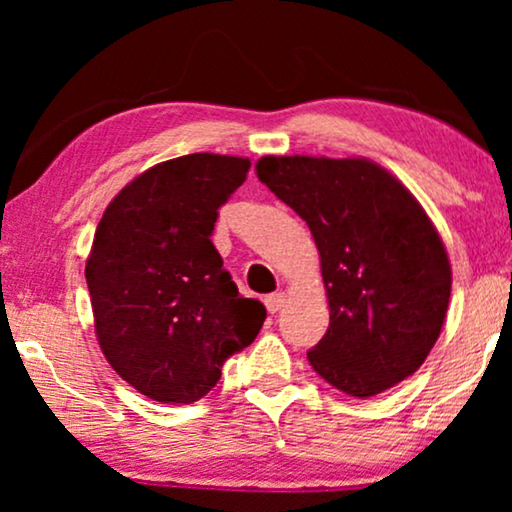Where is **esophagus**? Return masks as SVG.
<instances>
[{
	"instance_id": "1",
	"label": "esophagus",
	"mask_w": 512,
	"mask_h": 512,
	"mask_svg": "<svg viewBox=\"0 0 512 512\" xmlns=\"http://www.w3.org/2000/svg\"><path fill=\"white\" fill-rule=\"evenodd\" d=\"M284 303H286L284 293H272V296L265 298V307H268L270 314H277L284 307Z\"/></svg>"
}]
</instances>
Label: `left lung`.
<instances>
[{"label": "left lung", "mask_w": 512, "mask_h": 512, "mask_svg": "<svg viewBox=\"0 0 512 512\" xmlns=\"http://www.w3.org/2000/svg\"><path fill=\"white\" fill-rule=\"evenodd\" d=\"M256 174L317 242L331 321L307 352L312 368L354 398L410 377L452 291L445 244L415 195L368 158L265 156Z\"/></svg>", "instance_id": "obj_1"}]
</instances>
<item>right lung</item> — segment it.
I'll use <instances>...</instances> for the list:
<instances>
[{
	"mask_svg": "<svg viewBox=\"0 0 512 512\" xmlns=\"http://www.w3.org/2000/svg\"><path fill=\"white\" fill-rule=\"evenodd\" d=\"M249 158L191 153L132 179L97 223L86 261L109 366L158 403H195L228 356L256 340L265 307L242 298L212 244Z\"/></svg>",
	"mask_w": 512,
	"mask_h": 512,
	"instance_id": "add662e5",
	"label": "right lung"
}]
</instances>
